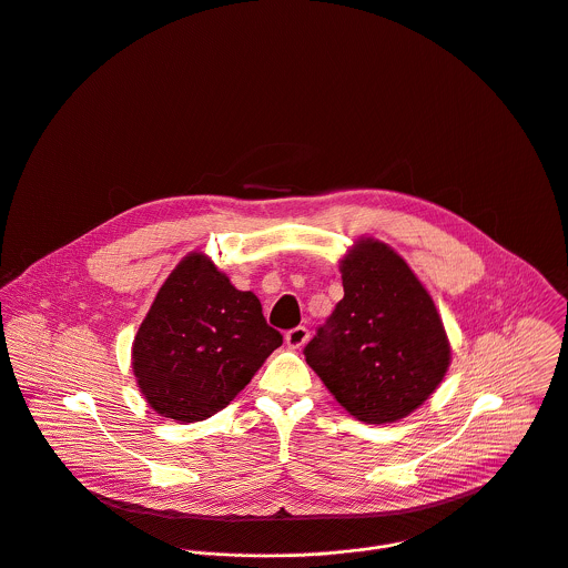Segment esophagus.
<instances>
[{
  "label": "esophagus",
  "mask_w": 568,
  "mask_h": 568,
  "mask_svg": "<svg viewBox=\"0 0 568 568\" xmlns=\"http://www.w3.org/2000/svg\"><path fill=\"white\" fill-rule=\"evenodd\" d=\"M308 337H311V333H308V328L306 326H297V328H293V331H288L286 333V346L288 348H293V351H300L306 342H308Z\"/></svg>",
  "instance_id": "1"
}]
</instances>
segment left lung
I'll use <instances>...</instances> for the list:
<instances>
[{
  "mask_svg": "<svg viewBox=\"0 0 568 568\" xmlns=\"http://www.w3.org/2000/svg\"><path fill=\"white\" fill-rule=\"evenodd\" d=\"M339 273L344 300L304 348L306 364L357 420L405 418L434 394L452 362L434 300L375 237H359Z\"/></svg>",
  "mask_w": 568,
  "mask_h": 568,
  "instance_id": "8db88e82",
  "label": "left lung"
}]
</instances>
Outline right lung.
I'll return each instance as SVG.
<instances>
[{
  "instance_id": "1",
  "label": "right lung",
  "mask_w": 568,
  "mask_h": 568,
  "mask_svg": "<svg viewBox=\"0 0 568 568\" xmlns=\"http://www.w3.org/2000/svg\"><path fill=\"white\" fill-rule=\"evenodd\" d=\"M280 346L260 300L195 251L156 293L132 344V373L156 414L195 423L226 407Z\"/></svg>"
}]
</instances>
